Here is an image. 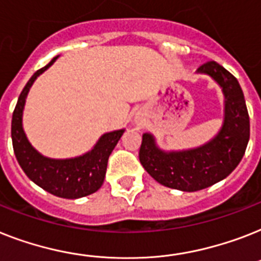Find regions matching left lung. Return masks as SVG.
I'll use <instances>...</instances> for the list:
<instances>
[{
  "label": "left lung",
  "mask_w": 261,
  "mask_h": 261,
  "mask_svg": "<svg viewBox=\"0 0 261 261\" xmlns=\"http://www.w3.org/2000/svg\"><path fill=\"white\" fill-rule=\"evenodd\" d=\"M197 73L211 76L224 94V122L211 141L194 149L166 151L154 135H142L139 161L161 185L182 192H197L226 178L240 164L249 141V115L240 84L216 61H207Z\"/></svg>",
  "instance_id": "obj_1"
}]
</instances>
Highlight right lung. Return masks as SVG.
<instances>
[{"mask_svg":"<svg viewBox=\"0 0 261 261\" xmlns=\"http://www.w3.org/2000/svg\"><path fill=\"white\" fill-rule=\"evenodd\" d=\"M57 57L35 72L20 94L12 118V142L17 161L28 178L54 196L75 200L100 189L105 182L109 156L123 135L124 128L106 133L97 139L96 145L90 151L75 158H48L31 145L22 127L25 100L32 84L54 64Z\"/></svg>","mask_w":261,"mask_h":261,"instance_id":"right-lung-1","label":"right lung"}]
</instances>
